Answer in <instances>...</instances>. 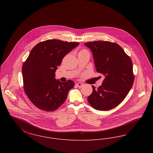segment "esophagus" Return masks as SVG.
I'll return each instance as SVG.
<instances>
[{"mask_svg":"<svg viewBox=\"0 0 153 153\" xmlns=\"http://www.w3.org/2000/svg\"><path fill=\"white\" fill-rule=\"evenodd\" d=\"M76 85V86H77V87L79 88L82 87L84 85V84H83L82 83H81V82H78V83H77Z\"/></svg>","mask_w":153,"mask_h":153,"instance_id":"obj_1","label":"esophagus"}]
</instances>
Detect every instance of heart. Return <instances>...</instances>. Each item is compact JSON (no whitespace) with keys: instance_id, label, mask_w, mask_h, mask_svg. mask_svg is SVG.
Returning a JSON list of instances; mask_svg holds the SVG:
<instances>
[{"instance_id":"1","label":"heart","mask_w":153,"mask_h":153,"mask_svg":"<svg viewBox=\"0 0 153 153\" xmlns=\"http://www.w3.org/2000/svg\"><path fill=\"white\" fill-rule=\"evenodd\" d=\"M85 51V50H82V51Z\"/></svg>"}]
</instances>
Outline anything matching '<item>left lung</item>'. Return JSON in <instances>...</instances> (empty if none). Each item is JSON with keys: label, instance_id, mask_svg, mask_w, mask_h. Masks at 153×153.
Wrapping results in <instances>:
<instances>
[{"label": "left lung", "instance_id": "obj_1", "mask_svg": "<svg viewBox=\"0 0 153 153\" xmlns=\"http://www.w3.org/2000/svg\"><path fill=\"white\" fill-rule=\"evenodd\" d=\"M92 53L96 71L105 79L88 97L91 106L99 111H108L117 106L128 94L134 83L132 63L123 49L108 41L85 43Z\"/></svg>", "mask_w": 153, "mask_h": 153}]
</instances>
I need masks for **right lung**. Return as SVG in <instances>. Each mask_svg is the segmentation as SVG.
<instances>
[{
	"instance_id": "obj_1",
	"label": "right lung",
	"mask_w": 153,
	"mask_h": 153,
	"mask_svg": "<svg viewBox=\"0 0 153 153\" xmlns=\"http://www.w3.org/2000/svg\"><path fill=\"white\" fill-rule=\"evenodd\" d=\"M79 45L57 39L38 43L32 49L23 63L22 75L24 91L37 108L53 111L65 101L72 80L62 82L55 79V72L66 55Z\"/></svg>"
}]
</instances>
